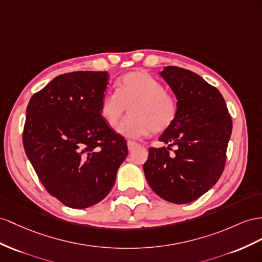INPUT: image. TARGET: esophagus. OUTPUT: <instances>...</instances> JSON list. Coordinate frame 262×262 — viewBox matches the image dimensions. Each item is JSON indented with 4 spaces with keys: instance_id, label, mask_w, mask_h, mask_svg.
I'll use <instances>...</instances> for the list:
<instances>
[{
    "instance_id": "1",
    "label": "esophagus",
    "mask_w": 262,
    "mask_h": 262,
    "mask_svg": "<svg viewBox=\"0 0 262 262\" xmlns=\"http://www.w3.org/2000/svg\"><path fill=\"white\" fill-rule=\"evenodd\" d=\"M138 146H139V144L136 143V142H133V140H128V142H127V147H128L129 151L133 150V149H135L136 147H138Z\"/></svg>"
}]
</instances>
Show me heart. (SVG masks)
I'll use <instances>...</instances> for the list:
<instances>
[{"instance_id": "b5f03b06", "label": "heart", "mask_w": 262, "mask_h": 262, "mask_svg": "<svg viewBox=\"0 0 262 262\" xmlns=\"http://www.w3.org/2000/svg\"><path fill=\"white\" fill-rule=\"evenodd\" d=\"M129 107L130 115L119 126L118 133L139 138L150 132L163 133L176 120L178 103L165 86L150 74L134 71L119 78L116 93H105L99 102V116L105 124L116 127Z\"/></svg>"}]
</instances>
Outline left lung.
Listing matches in <instances>:
<instances>
[{"instance_id":"obj_1","label":"left lung","mask_w":262,"mask_h":262,"mask_svg":"<svg viewBox=\"0 0 262 262\" xmlns=\"http://www.w3.org/2000/svg\"><path fill=\"white\" fill-rule=\"evenodd\" d=\"M160 75L175 93L178 114L159 137L168 147H150L144 172L159 197L188 204L209 190L223 173L232 120L220 92L196 73L166 66ZM171 145L178 146L173 157L169 154Z\"/></svg>"}]
</instances>
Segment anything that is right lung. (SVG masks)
Segmentation results:
<instances>
[{
    "label": "right lung",
    "instance_id": "right-lung-1",
    "mask_svg": "<svg viewBox=\"0 0 262 262\" xmlns=\"http://www.w3.org/2000/svg\"><path fill=\"white\" fill-rule=\"evenodd\" d=\"M108 79L107 72L62 74L35 93L26 108V156L50 195L75 209L108 195L128 154L124 137L99 116Z\"/></svg>",
    "mask_w": 262,
    "mask_h": 262
}]
</instances>
